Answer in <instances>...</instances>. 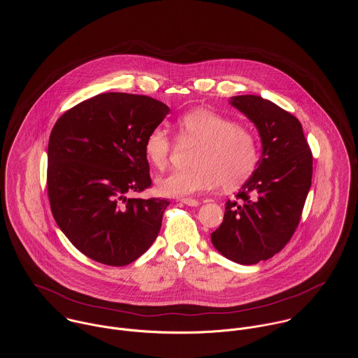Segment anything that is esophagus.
<instances>
[{
  "label": "esophagus",
  "instance_id": "34e87169",
  "mask_svg": "<svg viewBox=\"0 0 358 358\" xmlns=\"http://www.w3.org/2000/svg\"><path fill=\"white\" fill-rule=\"evenodd\" d=\"M182 203L189 205V206H197V205L200 204L199 200H194V199H182Z\"/></svg>",
  "mask_w": 358,
  "mask_h": 358
}]
</instances>
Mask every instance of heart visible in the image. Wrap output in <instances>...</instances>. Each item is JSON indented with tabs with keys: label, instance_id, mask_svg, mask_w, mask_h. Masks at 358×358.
<instances>
[{
	"label": "heart",
	"instance_id": "1",
	"mask_svg": "<svg viewBox=\"0 0 358 358\" xmlns=\"http://www.w3.org/2000/svg\"><path fill=\"white\" fill-rule=\"evenodd\" d=\"M176 128L180 142L199 143L192 157L194 166L158 178L157 190L161 194L186 197L215 189L219 183L231 190L254 175L260 146L250 128L205 107L180 115ZM172 149L173 139L162 128L152 129L143 142L146 159L158 169L168 164Z\"/></svg>",
	"mask_w": 358,
	"mask_h": 358
}]
</instances>
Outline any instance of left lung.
I'll list each match as a JSON object with an SVG mask.
<instances>
[{
    "label": "left lung",
    "instance_id": "left-lung-1",
    "mask_svg": "<svg viewBox=\"0 0 358 358\" xmlns=\"http://www.w3.org/2000/svg\"><path fill=\"white\" fill-rule=\"evenodd\" d=\"M257 128L263 152L254 175L227 201L213 247L240 264L278 254L292 238L306 203L313 154L302 124L291 113L257 95L231 98Z\"/></svg>",
    "mask_w": 358,
    "mask_h": 358
}]
</instances>
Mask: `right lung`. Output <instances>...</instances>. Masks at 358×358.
Here are the masks:
<instances>
[{
    "label": "right lung",
    "mask_w": 358,
    "mask_h": 358,
    "mask_svg": "<svg viewBox=\"0 0 358 358\" xmlns=\"http://www.w3.org/2000/svg\"><path fill=\"white\" fill-rule=\"evenodd\" d=\"M169 107L150 96L107 92L78 103L53 125L47 187L57 226L84 255L127 266L157 238L166 199H127L152 186L148 134Z\"/></svg>",
    "instance_id": "obj_1"
}]
</instances>
